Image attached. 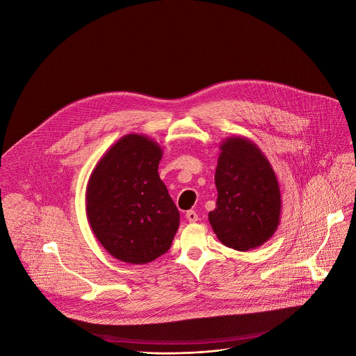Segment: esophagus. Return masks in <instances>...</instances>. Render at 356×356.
Instances as JSON below:
<instances>
[{"mask_svg":"<svg viewBox=\"0 0 356 356\" xmlns=\"http://www.w3.org/2000/svg\"><path fill=\"white\" fill-rule=\"evenodd\" d=\"M186 218H187V221H188V222H195V221L198 220V216H197V213H195V211L190 210V211H187V213H186Z\"/></svg>","mask_w":356,"mask_h":356,"instance_id":"esophagus-1","label":"esophagus"}]
</instances>
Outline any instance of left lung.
<instances>
[{
    "instance_id": "1",
    "label": "left lung",
    "mask_w": 356,
    "mask_h": 356,
    "mask_svg": "<svg viewBox=\"0 0 356 356\" xmlns=\"http://www.w3.org/2000/svg\"><path fill=\"white\" fill-rule=\"evenodd\" d=\"M216 169L218 191L209 221L217 238L235 250L262 246L280 224L279 181L264 152L243 136L227 138Z\"/></svg>"
}]
</instances>
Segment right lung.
Instances as JSON below:
<instances>
[{"label":"right lung","mask_w":356,"mask_h":356,"mask_svg":"<svg viewBox=\"0 0 356 356\" xmlns=\"http://www.w3.org/2000/svg\"><path fill=\"white\" fill-rule=\"evenodd\" d=\"M158 142L140 134L118 139L95 165L86 214L98 242L121 262L145 265L170 249L180 214L158 169Z\"/></svg>","instance_id":"obj_1"}]
</instances>
